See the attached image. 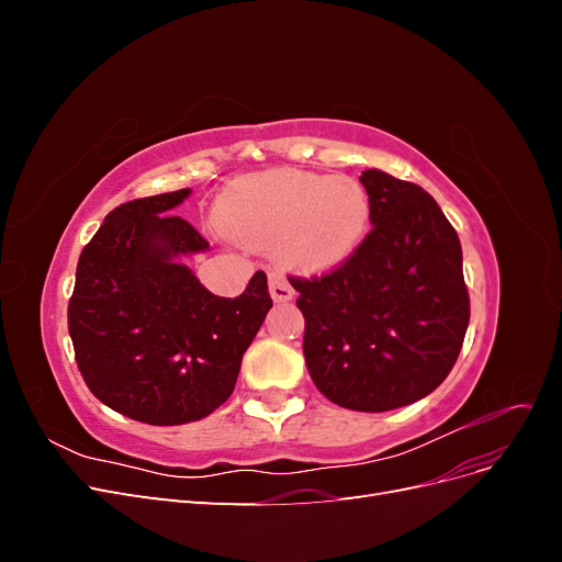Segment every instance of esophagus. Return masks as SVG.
Returning a JSON list of instances; mask_svg holds the SVG:
<instances>
[{
    "instance_id": "obj_1",
    "label": "esophagus",
    "mask_w": 562,
    "mask_h": 562,
    "mask_svg": "<svg viewBox=\"0 0 562 562\" xmlns=\"http://www.w3.org/2000/svg\"><path fill=\"white\" fill-rule=\"evenodd\" d=\"M269 295L274 302H288L295 297V291L291 288V283L285 281L283 274H279V271H271L269 274Z\"/></svg>"
}]
</instances>
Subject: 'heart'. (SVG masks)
<instances>
[{"label":"heart","instance_id":"1","mask_svg":"<svg viewBox=\"0 0 562 562\" xmlns=\"http://www.w3.org/2000/svg\"><path fill=\"white\" fill-rule=\"evenodd\" d=\"M370 220L372 203L361 180L288 168L236 180L217 211L220 227L234 241L274 248L283 267L302 274L345 265L366 241Z\"/></svg>","mask_w":562,"mask_h":562}]
</instances>
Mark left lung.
I'll list each match as a JSON object with an SVG mask.
<instances>
[{
  "mask_svg": "<svg viewBox=\"0 0 562 562\" xmlns=\"http://www.w3.org/2000/svg\"><path fill=\"white\" fill-rule=\"evenodd\" d=\"M370 234L321 279H291L304 361L323 396L359 413L411 405L448 378L469 326L462 244L422 187L368 168Z\"/></svg>",
  "mask_w": 562,
  "mask_h": 562,
  "instance_id": "1",
  "label": "left lung"
}]
</instances>
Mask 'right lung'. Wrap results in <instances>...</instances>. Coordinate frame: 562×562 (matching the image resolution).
Returning <instances> with one entry per match:
<instances>
[{"label": "right lung", "instance_id": "right-lung-1", "mask_svg": "<svg viewBox=\"0 0 562 562\" xmlns=\"http://www.w3.org/2000/svg\"><path fill=\"white\" fill-rule=\"evenodd\" d=\"M190 187L114 209L81 250L67 328L91 394L155 427L209 417L234 391L271 297L255 271L239 297L213 295L182 260L209 241L173 215Z\"/></svg>", "mask_w": 562, "mask_h": 562}]
</instances>
